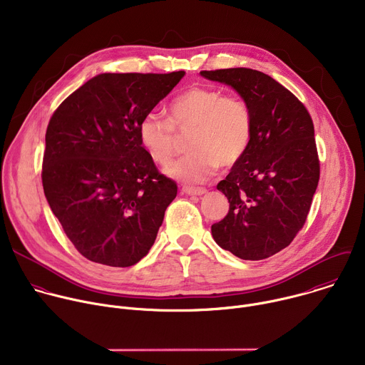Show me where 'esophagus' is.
Listing matches in <instances>:
<instances>
[{
    "mask_svg": "<svg viewBox=\"0 0 365 365\" xmlns=\"http://www.w3.org/2000/svg\"><path fill=\"white\" fill-rule=\"evenodd\" d=\"M182 192L186 193V195H190V196H199V195H203L206 193V189L205 187H192V186H183L182 187Z\"/></svg>",
    "mask_w": 365,
    "mask_h": 365,
    "instance_id": "obj_1",
    "label": "esophagus"
}]
</instances>
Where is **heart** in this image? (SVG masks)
<instances>
[{"label": "heart", "instance_id": "obj_1", "mask_svg": "<svg viewBox=\"0 0 365 365\" xmlns=\"http://www.w3.org/2000/svg\"><path fill=\"white\" fill-rule=\"evenodd\" d=\"M173 124L193 127L190 154L165 169L173 179L200 183L210 179L218 165L232 166L245 154L252 135V114L248 103L235 95H224L211 86H192L169 106ZM138 140L158 165H168L175 153V131L162 115L150 113L138 123Z\"/></svg>", "mask_w": 365, "mask_h": 365}]
</instances>
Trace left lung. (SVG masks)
<instances>
[{
    "instance_id": "1",
    "label": "left lung",
    "mask_w": 365,
    "mask_h": 365,
    "mask_svg": "<svg viewBox=\"0 0 365 365\" xmlns=\"http://www.w3.org/2000/svg\"><path fill=\"white\" fill-rule=\"evenodd\" d=\"M231 86L252 114L251 143L217 186L228 215L211 227L215 242L242 259L286 248L303 227L319 182L314 123L303 103L272 76L247 68L202 71Z\"/></svg>"
}]
</instances>
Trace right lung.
<instances>
[{"label": "right lung", "mask_w": 365, "mask_h": 365, "mask_svg": "<svg viewBox=\"0 0 365 365\" xmlns=\"http://www.w3.org/2000/svg\"><path fill=\"white\" fill-rule=\"evenodd\" d=\"M183 76L101 73L48 121L44 195L75 248L93 263L134 266L158 237L178 185L155 169L137 128Z\"/></svg>", "instance_id": "add662e5"}]
</instances>
